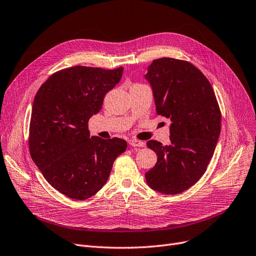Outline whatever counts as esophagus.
<instances>
[{
    "label": "esophagus",
    "mask_w": 256,
    "mask_h": 256,
    "mask_svg": "<svg viewBox=\"0 0 256 256\" xmlns=\"http://www.w3.org/2000/svg\"><path fill=\"white\" fill-rule=\"evenodd\" d=\"M129 144L131 147H144V142L138 140H130Z\"/></svg>",
    "instance_id": "obj_1"
}]
</instances>
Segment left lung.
<instances>
[{
    "label": "left lung",
    "instance_id": "8db88e82",
    "mask_svg": "<svg viewBox=\"0 0 256 256\" xmlns=\"http://www.w3.org/2000/svg\"><path fill=\"white\" fill-rule=\"evenodd\" d=\"M144 78L153 90L156 112L172 122L170 142L149 140L157 162L144 174L148 186L166 194L186 190L202 177L221 131V112L212 84L184 60H153Z\"/></svg>",
    "mask_w": 256,
    "mask_h": 256
}]
</instances>
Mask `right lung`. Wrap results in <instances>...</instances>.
I'll use <instances>...</instances> for the list:
<instances>
[{
  "mask_svg": "<svg viewBox=\"0 0 256 256\" xmlns=\"http://www.w3.org/2000/svg\"><path fill=\"white\" fill-rule=\"evenodd\" d=\"M123 68L72 66L54 72L36 94L29 128V150L44 179L75 200L98 192L127 142L90 136L88 120L122 78Z\"/></svg>",
  "mask_w": 256,
  "mask_h": 256,
  "instance_id": "right-lung-1",
  "label": "right lung"
}]
</instances>
